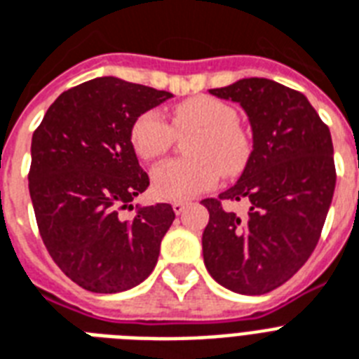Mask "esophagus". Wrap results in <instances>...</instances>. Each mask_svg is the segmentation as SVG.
<instances>
[{"label":"esophagus","instance_id":"34e87169","mask_svg":"<svg viewBox=\"0 0 359 359\" xmlns=\"http://www.w3.org/2000/svg\"><path fill=\"white\" fill-rule=\"evenodd\" d=\"M186 205H188V203H184V201H173L175 214H182V212H184Z\"/></svg>","mask_w":359,"mask_h":359}]
</instances>
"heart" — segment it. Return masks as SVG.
Segmentation results:
<instances>
[{
    "label": "heart",
    "mask_w": 359,
    "mask_h": 359,
    "mask_svg": "<svg viewBox=\"0 0 359 359\" xmlns=\"http://www.w3.org/2000/svg\"><path fill=\"white\" fill-rule=\"evenodd\" d=\"M235 106L199 95L177 104L171 126L158 111H145L132 124L135 154L151 162L173 145L175 134H194L186 141L188 158H175L152 169V191L162 199H190L210 190L219 175L235 177L251 156V140L238 123Z\"/></svg>",
    "instance_id": "heart-1"
}]
</instances>
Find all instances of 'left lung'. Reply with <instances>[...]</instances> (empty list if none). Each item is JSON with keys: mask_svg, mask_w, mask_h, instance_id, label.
I'll return each mask as SVG.
<instances>
[{"mask_svg": "<svg viewBox=\"0 0 359 359\" xmlns=\"http://www.w3.org/2000/svg\"><path fill=\"white\" fill-rule=\"evenodd\" d=\"M210 95L238 102L250 117L253 151L235 186L203 199L208 273L240 294H264L294 276L315 250L335 190L330 128L302 93L266 78H244ZM245 201L248 216L225 211Z\"/></svg>", "mask_w": 359, "mask_h": 359, "instance_id": "1", "label": "left lung"}]
</instances>
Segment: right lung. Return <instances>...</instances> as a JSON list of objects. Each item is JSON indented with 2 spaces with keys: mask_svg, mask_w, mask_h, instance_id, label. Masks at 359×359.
<instances>
[{
  "mask_svg": "<svg viewBox=\"0 0 359 359\" xmlns=\"http://www.w3.org/2000/svg\"><path fill=\"white\" fill-rule=\"evenodd\" d=\"M173 95L114 76L61 93L31 140L29 196L36 225L65 276L91 292H121L156 266L175 219L168 203L130 201L149 188L130 130L134 121Z\"/></svg>",
  "mask_w": 359,
  "mask_h": 359,
  "instance_id": "add662e5",
  "label": "right lung"
}]
</instances>
